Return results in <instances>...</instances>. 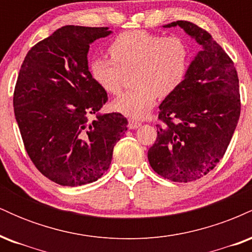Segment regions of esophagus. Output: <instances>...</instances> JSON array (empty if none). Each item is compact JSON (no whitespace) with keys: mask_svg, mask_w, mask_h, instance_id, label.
<instances>
[{"mask_svg":"<svg viewBox=\"0 0 252 252\" xmlns=\"http://www.w3.org/2000/svg\"><path fill=\"white\" fill-rule=\"evenodd\" d=\"M138 126H141L140 121H136V120H132V118H130V120H129V128L130 129H137Z\"/></svg>","mask_w":252,"mask_h":252,"instance_id":"esophagus-1","label":"esophagus"}]
</instances>
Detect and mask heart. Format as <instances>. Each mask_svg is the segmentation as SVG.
I'll return each instance as SVG.
<instances>
[{
  "instance_id": "1",
  "label": "heart",
  "mask_w": 252,
  "mask_h": 252,
  "mask_svg": "<svg viewBox=\"0 0 252 252\" xmlns=\"http://www.w3.org/2000/svg\"><path fill=\"white\" fill-rule=\"evenodd\" d=\"M109 53L112 59L96 57L91 60L90 74L104 91L118 94L124 76L134 72L135 88L117 97L114 108L136 118L153 108L158 96L172 94L184 82L189 65V45L178 35L126 32L111 42Z\"/></svg>"
}]
</instances>
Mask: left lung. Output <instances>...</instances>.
Instances as JSON below:
<instances>
[{
  "label": "left lung",
  "instance_id": "left-lung-1",
  "mask_svg": "<svg viewBox=\"0 0 252 252\" xmlns=\"http://www.w3.org/2000/svg\"><path fill=\"white\" fill-rule=\"evenodd\" d=\"M181 27L202 50L184 82L160 104L158 137L148 150L152 168L164 179L189 182L211 172L226 152L241 115L238 76L233 62L210 33L189 21Z\"/></svg>",
  "mask_w": 252,
  "mask_h": 252
}]
</instances>
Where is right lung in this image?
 <instances>
[{
	"label": "right lung",
	"mask_w": 252,
	"mask_h": 252,
	"mask_svg": "<svg viewBox=\"0 0 252 252\" xmlns=\"http://www.w3.org/2000/svg\"><path fill=\"white\" fill-rule=\"evenodd\" d=\"M106 27L63 26L26 56L14 91V114L25 148L46 178L62 186L97 181L128 129L118 112L100 114L108 94L89 71L90 45ZM90 114L96 120L90 123Z\"/></svg>",
	"instance_id": "obj_1"
}]
</instances>
